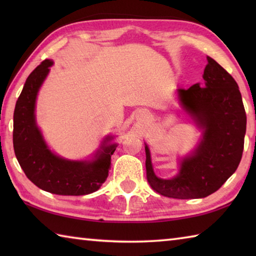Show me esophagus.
Segmentation results:
<instances>
[{
	"mask_svg": "<svg viewBox=\"0 0 256 256\" xmlns=\"http://www.w3.org/2000/svg\"><path fill=\"white\" fill-rule=\"evenodd\" d=\"M144 116H146V112H144Z\"/></svg>",
	"mask_w": 256,
	"mask_h": 256,
	"instance_id": "1",
	"label": "esophagus"
}]
</instances>
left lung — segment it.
Returning <instances> with one entry per match:
<instances>
[{
  "label": "left lung",
  "mask_w": 256,
  "mask_h": 256,
  "mask_svg": "<svg viewBox=\"0 0 256 256\" xmlns=\"http://www.w3.org/2000/svg\"><path fill=\"white\" fill-rule=\"evenodd\" d=\"M204 82L177 89L180 105L203 130L196 150L180 162L170 180L154 175L146 146V180L151 188L172 198H200L214 193L236 172L240 162L246 132V112L235 79L206 56Z\"/></svg>",
  "instance_id": "1"
}]
</instances>
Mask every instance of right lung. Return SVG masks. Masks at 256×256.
<instances>
[{
	"mask_svg": "<svg viewBox=\"0 0 256 256\" xmlns=\"http://www.w3.org/2000/svg\"><path fill=\"white\" fill-rule=\"evenodd\" d=\"M53 60H45L30 73L16 100L14 114V148L26 176L46 192L58 196H86L102 185L110 170V157L116 144L102 141L92 162L60 158L45 144L34 118L38 90L50 72Z\"/></svg>",
	"mask_w": 256,
	"mask_h": 256,
	"instance_id": "right-lung-1",
	"label": "right lung"
}]
</instances>
